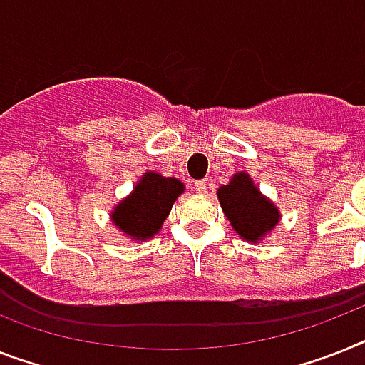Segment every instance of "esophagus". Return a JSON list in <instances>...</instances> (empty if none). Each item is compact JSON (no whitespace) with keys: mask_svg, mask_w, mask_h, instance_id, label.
<instances>
[{"mask_svg":"<svg viewBox=\"0 0 365 365\" xmlns=\"http://www.w3.org/2000/svg\"><path fill=\"white\" fill-rule=\"evenodd\" d=\"M194 190L197 194H207V182H205V180H195Z\"/></svg>","mask_w":365,"mask_h":365,"instance_id":"1","label":"esophagus"}]
</instances>
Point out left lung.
I'll use <instances>...</instances> for the list:
<instances>
[{
	"mask_svg": "<svg viewBox=\"0 0 365 365\" xmlns=\"http://www.w3.org/2000/svg\"><path fill=\"white\" fill-rule=\"evenodd\" d=\"M218 200L233 230L248 242H257L274 230L279 212L267 200L246 171L235 173L227 185L218 188Z\"/></svg>",
	"mask_w": 365,
	"mask_h": 365,
	"instance_id": "obj_1",
	"label": "left lung"
}]
</instances>
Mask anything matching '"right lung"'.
<instances>
[{
	"label": "right lung",
	"mask_w": 365,
	"mask_h": 365,
	"mask_svg": "<svg viewBox=\"0 0 365 365\" xmlns=\"http://www.w3.org/2000/svg\"><path fill=\"white\" fill-rule=\"evenodd\" d=\"M185 192V185L175 177H162L147 171L138 180L132 194L117 205L111 222L135 240H147L162 230L175 200Z\"/></svg>",
	"instance_id": "obj_1"
}]
</instances>
